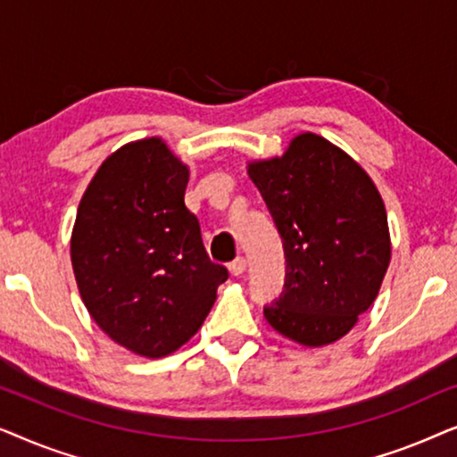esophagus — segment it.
<instances>
[{
	"mask_svg": "<svg viewBox=\"0 0 457 457\" xmlns=\"http://www.w3.org/2000/svg\"><path fill=\"white\" fill-rule=\"evenodd\" d=\"M245 266H247V262H245V258H235L233 262H230L228 264V270H230V274H233V277H241L243 272H245Z\"/></svg>",
	"mask_w": 457,
	"mask_h": 457,
	"instance_id": "1",
	"label": "esophagus"
}]
</instances>
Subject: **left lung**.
Wrapping results in <instances>:
<instances>
[{
	"mask_svg": "<svg viewBox=\"0 0 457 457\" xmlns=\"http://www.w3.org/2000/svg\"><path fill=\"white\" fill-rule=\"evenodd\" d=\"M285 249V289L264 305L274 330L308 347L347 335L378 295L391 260L385 204L358 162L314 133L252 162Z\"/></svg>",
	"mask_w": 457,
	"mask_h": 457,
	"instance_id": "8db88e82",
	"label": "left lung"
}]
</instances>
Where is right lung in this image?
<instances>
[{
	"label": "right lung",
	"mask_w": 457,
	"mask_h": 457,
	"mask_svg": "<svg viewBox=\"0 0 457 457\" xmlns=\"http://www.w3.org/2000/svg\"><path fill=\"white\" fill-rule=\"evenodd\" d=\"M187 183L189 168L158 137L127 143L99 166L72 228V270L91 318L145 358L189 341L228 278L187 210Z\"/></svg>",
	"instance_id": "1"
}]
</instances>
